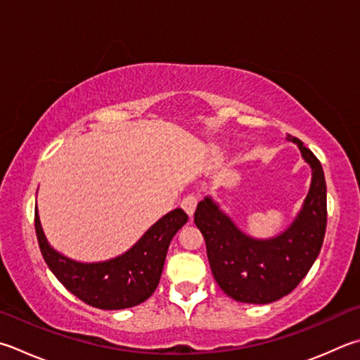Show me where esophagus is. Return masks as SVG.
<instances>
[{
	"label": "esophagus",
	"mask_w": 360,
	"mask_h": 360,
	"mask_svg": "<svg viewBox=\"0 0 360 360\" xmlns=\"http://www.w3.org/2000/svg\"><path fill=\"white\" fill-rule=\"evenodd\" d=\"M182 207H184V211L191 215H193V212H195V207H197V205H198V197L195 193H191V195H187V197L182 200Z\"/></svg>",
	"instance_id": "1"
}]
</instances>
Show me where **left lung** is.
Segmentation results:
<instances>
[{
    "mask_svg": "<svg viewBox=\"0 0 360 360\" xmlns=\"http://www.w3.org/2000/svg\"><path fill=\"white\" fill-rule=\"evenodd\" d=\"M311 167V186L302 211L280 236L257 240L234 226L211 198L198 202L195 225L206 240L215 282L231 299L245 304H271L302 282L321 250L328 201L321 162L299 139L290 136Z\"/></svg>",
    "mask_w": 360,
    "mask_h": 360,
    "instance_id": "obj_1",
    "label": "left lung"
}]
</instances>
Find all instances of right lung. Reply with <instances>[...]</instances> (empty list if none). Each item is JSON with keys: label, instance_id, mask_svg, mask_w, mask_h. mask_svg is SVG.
Instances as JSON below:
<instances>
[{"label": "right lung", "instance_id": "right-lung-1", "mask_svg": "<svg viewBox=\"0 0 360 360\" xmlns=\"http://www.w3.org/2000/svg\"><path fill=\"white\" fill-rule=\"evenodd\" d=\"M188 215L174 209L155 221L139 243L117 258L103 263H77L55 252L44 236L37 209L34 226L45 263L55 277L84 304L102 310H121L139 305L158 288L168 245Z\"/></svg>", "mask_w": 360, "mask_h": 360}]
</instances>
